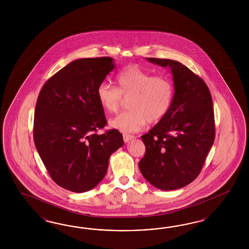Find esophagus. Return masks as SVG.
Masks as SVG:
<instances>
[{"label": "esophagus", "instance_id": "esophagus-1", "mask_svg": "<svg viewBox=\"0 0 249 249\" xmlns=\"http://www.w3.org/2000/svg\"><path fill=\"white\" fill-rule=\"evenodd\" d=\"M133 139H134V136L133 135L127 134V133H124V134H123V140H124L125 142H130V141L133 140Z\"/></svg>", "mask_w": 249, "mask_h": 249}]
</instances>
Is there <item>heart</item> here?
Listing matches in <instances>:
<instances>
[{
	"mask_svg": "<svg viewBox=\"0 0 249 249\" xmlns=\"http://www.w3.org/2000/svg\"><path fill=\"white\" fill-rule=\"evenodd\" d=\"M118 89L107 82L98 85L97 97L108 113L121 107L122 98H128L129 110L119 114L109 124L123 132H135L146 123H155L169 112L174 99V88L166 75H152L137 65H129L116 76Z\"/></svg>",
	"mask_w": 249,
	"mask_h": 249,
	"instance_id": "1",
	"label": "heart"
}]
</instances>
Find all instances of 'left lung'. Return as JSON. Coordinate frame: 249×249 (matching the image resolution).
I'll list each match as a JSON object with an SVG mask.
<instances>
[{
	"label": "left lung",
	"mask_w": 249,
	"mask_h": 249,
	"mask_svg": "<svg viewBox=\"0 0 249 249\" xmlns=\"http://www.w3.org/2000/svg\"><path fill=\"white\" fill-rule=\"evenodd\" d=\"M146 59L170 68L174 95L165 117L142 136L146 151L139 168L156 188H181L201 173L213 144L215 128L211 93L204 80L180 62Z\"/></svg>",
	"instance_id": "1"
}]
</instances>
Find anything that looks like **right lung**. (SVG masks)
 Returning <instances> with one entry per match:
<instances>
[{
	"label": "right lung",
	"mask_w": 249,
	"mask_h": 249,
	"mask_svg": "<svg viewBox=\"0 0 249 249\" xmlns=\"http://www.w3.org/2000/svg\"><path fill=\"white\" fill-rule=\"evenodd\" d=\"M115 68L111 57L82 58L50 77L39 93L34 141L53 181L84 193L104 178L110 155L124 142L118 129L98 134L107 124L97 89Z\"/></svg>",
	"instance_id": "right-lung-1"
}]
</instances>
